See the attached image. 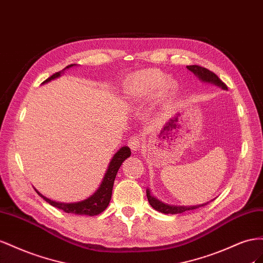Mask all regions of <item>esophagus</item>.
Wrapping results in <instances>:
<instances>
[{
	"label": "esophagus",
	"instance_id": "34e87169",
	"mask_svg": "<svg viewBox=\"0 0 263 263\" xmlns=\"http://www.w3.org/2000/svg\"><path fill=\"white\" fill-rule=\"evenodd\" d=\"M141 143H142V142H141V138L138 137V136L130 138L129 142H127V144H129L130 148L132 149V152H137L138 149H140Z\"/></svg>",
	"mask_w": 263,
	"mask_h": 263
}]
</instances>
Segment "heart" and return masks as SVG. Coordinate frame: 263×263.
Here are the masks:
<instances>
[{"label": "heart", "mask_w": 263, "mask_h": 263, "mask_svg": "<svg viewBox=\"0 0 263 263\" xmlns=\"http://www.w3.org/2000/svg\"><path fill=\"white\" fill-rule=\"evenodd\" d=\"M177 89L176 81L168 79L166 73L157 69L140 70L124 82V92L133 101L151 100L161 92L166 98H172Z\"/></svg>", "instance_id": "obj_1"}]
</instances>
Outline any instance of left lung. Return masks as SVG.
Segmentation results:
<instances>
[{
	"label": "left lung",
	"instance_id": "obj_1",
	"mask_svg": "<svg viewBox=\"0 0 263 263\" xmlns=\"http://www.w3.org/2000/svg\"><path fill=\"white\" fill-rule=\"evenodd\" d=\"M186 68L191 70L201 82H205V84H212V85L220 87L223 90H227V86L224 85L223 82L218 78V76H217V74L214 73L213 71L204 68V67H200L197 65H192V66H187ZM146 196H147V200L149 202V205H151L155 209V211L161 212L163 214H173V215L181 214L186 211H193V209H196L201 206L207 205V202H205V204H201V205H196V206L168 205V204H165V202L161 201L160 199H157L156 197H154L151 194L149 189L146 190Z\"/></svg>",
	"mask_w": 263,
	"mask_h": 263
}]
</instances>
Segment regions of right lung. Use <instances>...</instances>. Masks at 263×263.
I'll list each match as a JSON object with an SVG mask.
<instances>
[{
  "label": "right lung",
  "instance_id": "obj_1",
  "mask_svg": "<svg viewBox=\"0 0 263 263\" xmlns=\"http://www.w3.org/2000/svg\"><path fill=\"white\" fill-rule=\"evenodd\" d=\"M76 66V64H71L66 66V68L63 70L58 71L56 73L52 74L49 78L45 80L42 85L46 84V82H49L51 80H54L58 77H61L62 74L65 72L66 69H69L71 67ZM131 155V149L129 146H122L119 151L112 156V159L108 165V168L104 173V176L101 181L100 186L98 187L91 196H89L88 198L77 201V202H61V201H55L51 200L47 197H45L44 195H42L39 191L35 189L37 194L40 195L41 197H43L45 200H46L48 204L51 206L57 207L59 209H62L65 213L68 214H74V215H86V216H96L101 214L104 209H106L109 205V202L111 200L112 196V189H114V183H115V178L117 176L118 171L121 166L122 163Z\"/></svg>",
  "mask_w": 263,
  "mask_h": 263
}]
</instances>
